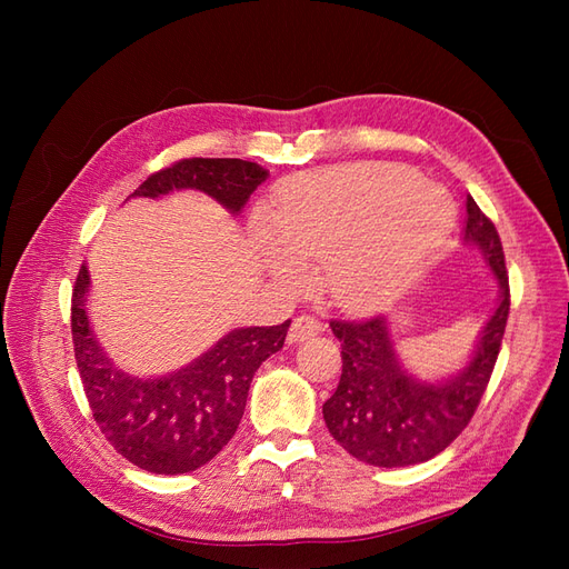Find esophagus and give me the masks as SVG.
I'll list each match as a JSON object with an SVG mask.
<instances>
[{
    "label": "esophagus",
    "mask_w": 569,
    "mask_h": 569,
    "mask_svg": "<svg viewBox=\"0 0 569 569\" xmlns=\"http://www.w3.org/2000/svg\"><path fill=\"white\" fill-rule=\"evenodd\" d=\"M320 330H322V325H320L318 318H313V316H299V318H295V322H291V327H289V341L291 343H299L303 339L316 337Z\"/></svg>",
    "instance_id": "34e87169"
}]
</instances>
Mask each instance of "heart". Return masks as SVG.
Wrapping results in <instances>:
<instances>
[{
  "label": "heart",
  "mask_w": 569,
  "mask_h": 569,
  "mask_svg": "<svg viewBox=\"0 0 569 569\" xmlns=\"http://www.w3.org/2000/svg\"><path fill=\"white\" fill-rule=\"evenodd\" d=\"M456 226V203L435 180L391 163H339L278 184L253 218V239L274 280L297 287L320 263L327 295L349 311L399 297Z\"/></svg>",
  "instance_id": "b5f03b06"
}]
</instances>
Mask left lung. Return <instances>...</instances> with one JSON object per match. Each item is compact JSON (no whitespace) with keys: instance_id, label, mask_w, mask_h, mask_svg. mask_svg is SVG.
Returning <instances> with one entry per match:
<instances>
[{"instance_id":"left-lung-1","label":"left lung","mask_w":569,"mask_h":569,"mask_svg":"<svg viewBox=\"0 0 569 569\" xmlns=\"http://www.w3.org/2000/svg\"><path fill=\"white\" fill-rule=\"evenodd\" d=\"M465 206L462 239L477 247L501 289L468 366L427 380L403 363V343H396L385 316L330 322L341 341V377L322 418L337 443L377 468H406L441 453L472 420L501 351L510 313L501 237L472 197Z\"/></svg>"}]
</instances>
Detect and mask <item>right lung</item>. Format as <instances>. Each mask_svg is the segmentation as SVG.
<instances>
[{
    "mask_svg": "<svg viewBox=\"0 0 569 569\" xmlns=\"http://www.w3.org/2000/svg\"><path fill=\"white\" fill-rule=\"evenodd\" d=\"M268 170L242 159H182L151 173L132 197L157 199L199 189L230 213L244 209ZM88 266H80L71 299L73 351L92 418L113 449L153 475H184L218 456L244 416L256 370L282 349L289 322L239 327L194 363L163 377H134L111 363L92 332L84 301Z\"/></svg>",
    "mask_w": 569,
    "mask_h": 569,
    "instance_id": "1",
    "label": "right lung"
}]
</instances>
